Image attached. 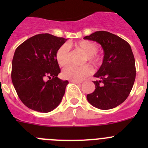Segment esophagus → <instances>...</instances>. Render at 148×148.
Listing matches in <instances>:
<instances>
[{
	"mask_svg": "<svg viewBox=\"0 0 148 148\" xmlns=\"http://www.w3.org/2000/svg\"><path fill=\"white\" fill-rule=\"evenodd\" d=\"M70 82H71L72 83H75V84L82 83V82H81V81H77V80H70Z\"/></svg>",
	"mask_w": 148,
	"mask_h": 148,
	"instance_id": "34e87169",
	"label": "esophagus"
}]
</instances>
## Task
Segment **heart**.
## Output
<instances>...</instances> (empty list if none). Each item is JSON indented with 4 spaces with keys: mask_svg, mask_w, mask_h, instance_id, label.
<instances>
[{
    "mask_svg": "<svg viewBox=\"0 0 148 148\" xmlns=\"http://www.w3.org/2000/svg\"><path fill=\"white\" fill-rule=\"evenodd\" d=\"M74 46L85 54L83 59L84 63L88 61L94 66H98L100 64L101 58L96 53L98 45L95 43L90 40H82L75 43ZM56 59L60 66H65L69 62V48L67 45L64 44L58 48L56 53ZM91 73L92 68L88 64L80 66L70 65L63 70L61 75L66 79L80 81L88 76Z\"/></svg>",
    "mask_w": 148,
    "mask_h": 148,
    "instance_id": "b5f03b06",
    "label": "heart"
}]
</instances>
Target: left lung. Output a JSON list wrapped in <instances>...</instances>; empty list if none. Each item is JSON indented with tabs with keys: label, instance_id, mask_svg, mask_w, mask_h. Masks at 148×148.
<instances>
[{
	"label": "left lung",
	"instance_id": "left-lung-1",
	"mask_svg": "<svg viewBox=\"0 0 148 148\" xmlns=\"http://www.w3.org/2000/svg\"><path fill=\"white\" fill-rule=\"evenodd\" d=\"M100 44L104 49L101 66L94 76V92L87 94L90 104L101 110H110L128 97L136 78L135 58L130 44L117 35L98 31L84 38Z\"/></svg>",
	"mask_w": 148,
	"mask_h": 148
}]
</instances>
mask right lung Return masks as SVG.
<instances>
[{"mask_svg":"<svg viewBox=\"0 0 148 148\" xmlns=\"http://www.w3.org/2000/svg\"><path fill=\"white\" fill-rule=\"evenodd\" d=\"M67 39L48 33L29 38L15 49L12 63V82L18 97L27 108L48 113L57 108L68 81L61 73L56 53Z\"/></svg>","mask_w":148,"mask_h":148,"instance_id":"obj_1","label":"right lung"}]
</instances>
